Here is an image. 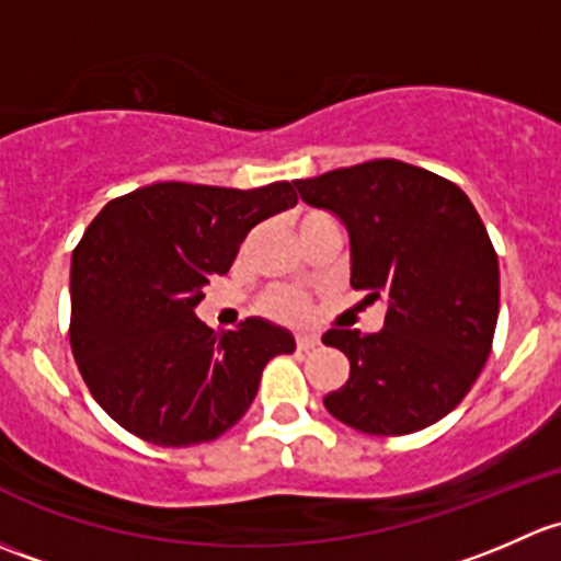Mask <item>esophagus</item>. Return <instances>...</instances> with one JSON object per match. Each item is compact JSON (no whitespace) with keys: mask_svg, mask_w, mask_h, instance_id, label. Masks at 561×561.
I'll return each instance as SVG.
<instances>
[{"mask_svg":"<svg viewBox=\"0 0 561 561\" xmlns=\"http://www.w3.org/2000/svg\"><path fill=\"white\" fill-rule=\"evenodd\" d=\"M319 334H297V348L299 351H313L319 345Z\"/></svg>","mask_w":561,"mask_h":561,"instance_id":"esophagus-1","label":"esophagus"}]
</instances>
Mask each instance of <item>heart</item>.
<instances>
[{
	"label": "heart",
	"instance_id": "obj_1",
	"mask_svg": "<svg viewBox=\"0 0 561 561\" xmlns=\"http://www.w3.org/2000/svg\"><path fill=\"white\" fill-rule=\"evenodd\" d=\"M319 218L327 216H321V213H302V216H299V227H305V224L310 221H319ZM262 308L264 313L273 316V319L299 323L310 316V299L305 297L302 291H297V288H273V291L264 297Z\"/></svg>",
	"mask_w": 561,
	"mask_h": 561
}]
</instances>
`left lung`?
Segmentation results:
<instances>
[{
    "mask_svg": "<svg viewBox=\"0 0 561 561\" xmlns=\"http://www.w3.org/2000/svg\"><path fill=\"white\" fill-rule=\"evenodd\" d=\"M302 202L348 229L351 286L386 305L383 329H329L351 362L323 397L329 413L367 435H410L465 400L500 316V264L472 202L446 178L397 159L294 181Z\"/></svg>",
    "mask_w": 561,
    "mask_h": 561,
    "instance_id": "1",
    "label": "left lung"
}]
</instances>
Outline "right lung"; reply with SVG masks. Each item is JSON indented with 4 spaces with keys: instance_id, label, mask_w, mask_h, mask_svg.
<instances>
[{
    "instance_id": "1",
    "label": "right lung",
    "mask_w": 561,
    "mask_h": 561,
    "mask_svg": "<svg viewBox=\"0 0 561 561\" xmlns=\"http://www.w3.org/2000/svg\"><path fill=\"white\" fill-rule=\"evenodd\" d=\"M297 205L291 183L224 188L153 183L107 202L72 253L69 343L113 421L153 446L216 440L256 397L262 369L291 354L288 329L245 319L216 334L196 319L256 224Z\"/></svg>"
}]
</instances>
